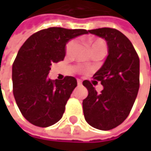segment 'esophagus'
Instances as JSON below:
<instances>
[{
	"label": "esophagus",
	"instance_id": "34e87169",
	"mask_svg": "<svg viewBox=\"0 0 151 151\" xmlns=\"http://www.w3.org/2000/svg\"><path fill=\"white\" fill-rule=\"evenodd\" d=\"M77 82H78V86H81V85H82V81H81L80 79H78Z\"/></svg>",
	"mask_w": 151,
	"mask_h": 151
}]
</instances>
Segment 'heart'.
Returning <instances> with one entry per match:
<instances>
[{
    "instance_id": "obj_1",
    "label": "heart",
    "mask_w": 151,
    "mask_h": 151,
    "mask_svg": "<svg viewBox=\"0 0 151 151\" xmlns=\"http://www.w3.org/2000/svg\"><path fill=\"white\" fill-rule=\"evenodd\" d=\"M88 45L91 47V50H93L95 48H104L106 49L105 43L103 40L101 39H99V38H93V37H90L88 39ZM76 46V41H71L67 46H66V54L67 55H70L72 54V52L73 51L74 48Z\"/></svg>"
}]
</instances>
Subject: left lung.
I'll return each instance as SVG.
<instances>
[{
    "label": "left lung",
    "mask_w": 151,
    "mask_h": 151,
    "mask_svg": "<svg viewBox=\"0 0 151 151\" xmlns=\"http://www.w3.org/2000/svg\"><path fill=\"white\" fill-rule=\"evenodd\" d=\"M88 32L105 39L108 55L93 75L103 86L102 91L98 93L90 81H83L88 91L82 103L84 116L92 127L109 130L124 122L134 105L139 90L140 60L133 45L121 31L101 28Z\"/></svg>",
    "instance_id": "left-lung-1"
}]
</instances>
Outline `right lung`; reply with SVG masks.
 <instances>
[{
  "mask_svg": "<svg viewBox=\"0 0 151 151\" xmlns=\"http://www.w3.org/2000/svg\"><path fill=\"white\" fill-rule=\"evenodd\" d=\"M84 34L88 31L51 27L33 34L20 48L12 66L13 93L31 124L46 128L62 118L77 80L72 76L50 80L48 74L53 63L64 59L66 44Z\"/></svg>",
  "mask_w": 151,
  "mask_h": 151,
  "instance_id": "right-lung-1",
  "label": "right lung"
}]
</instances>
